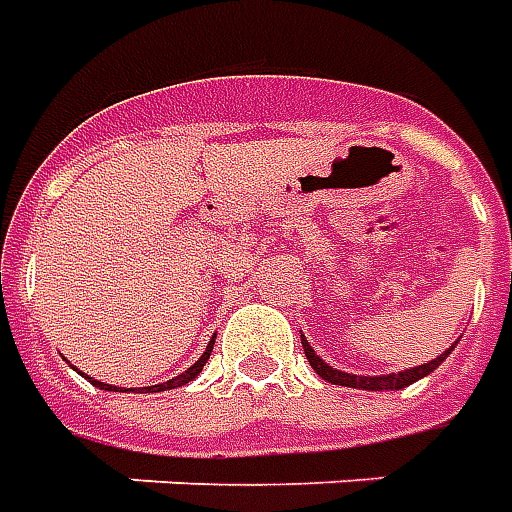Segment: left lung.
<instances>
[{"mask_svg": "<svg viewBox=\"0 0 512 512\" xmlns=\"http://www.w3.org/2000/svg\"><path fill=\"white\" fill-rule=\"evenodd\" d=\"M300 342H303V353H306L308 364L311 369L320 375L322 380H328L333 386H347V389H364V391H400L405 386H411L416 380L427 378L430 372H436L438 366L444 364V358H447L452 350H455V344L447 347L444 353L433 358V361H427L422 366H413V369H405V372H389V375H353V372H342V369H336V366L325 364L320 355L314 353V347L308 344V339L300 333Z\"/></svg>", "mask_w": 512, "mask_h": 512, "instance_id": "8db88e82", "label": "left lung"}]
</instances>
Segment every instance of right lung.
Masks as SVG:
<instances>
[{
	"label": "right lung",
	"instance_id": "obj_1",
	"mask_svg": "<svg viewBox=\"0 0 512 512\" xmlns=\"http://www.w3.org/2000/svg\"><path fill=\"white\" fill-rule=\"evenodd\" d=\"M212 347H215V336H212V342H209V347L204 350V355L195 361V364L190 366V369H184L179 378L173 380H165V383H157V386H143V389H121V391H137V394H157V391H168V389H179V386H187L190 380H195L198 375H201V369H204V364L209 361V355H212ZM79 375H85V372H79ZM88 378V375H85ZM96 389H104V391H118V386H110V383H101V380H93L88 378Z\"/></svg>",
	"mask_w": 512,
	"mask_h": 512
}]
</instances>
